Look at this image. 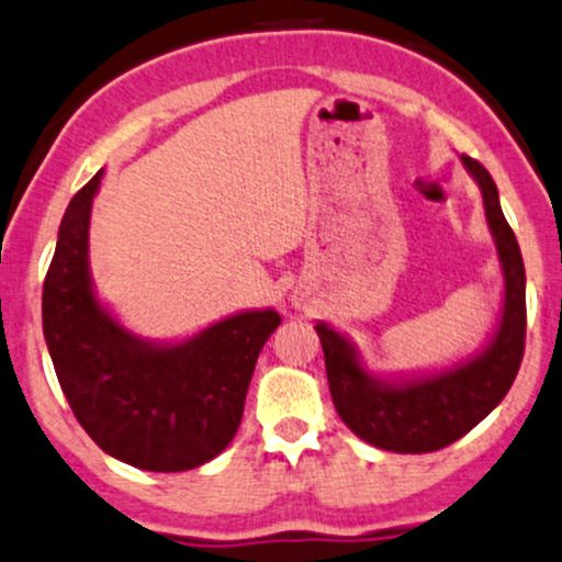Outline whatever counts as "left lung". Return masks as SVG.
<instances>
[{"mask_svg": "<svg viewBox=\"0 0 562 562\" xmlns=\"http://www.w3.org/2000/svg\"><path fill=\"white\" fill-rule=\"evenodd\" d=\"M463 168L482 192L487 231L504 279L501 311L480 351L439 370L378 375L356 342L329 322H316L337 415L359 439L391 452H431L461 439L498 407L515 383L525 348V268L506 225L496 182L472 158Z\"/></svg>", "mask_w": 562, "mask_h": 562, "instance_id": "left-lung-1", "label": "left lung"}]
</instances>
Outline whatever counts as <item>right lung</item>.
<instances>
[{"mask_svg": "<svg viewBox=\"0 0 562 562\" xmlns=\"http://www.w3.org/2000/svg\"><path fill=\"white\" fill-rule=\"evenodd\" d=\"M104 171L71 198L42 289V331L71 413L88 437L144 472H187L231 445L257 356L281 324L251 307L182 340L136 335L99 297L90 214Z\"/></svg>", "mask_w": 562, "mask_h": 562, "instance_id": "obj_1", "label": "right lung"}]
</instances>
